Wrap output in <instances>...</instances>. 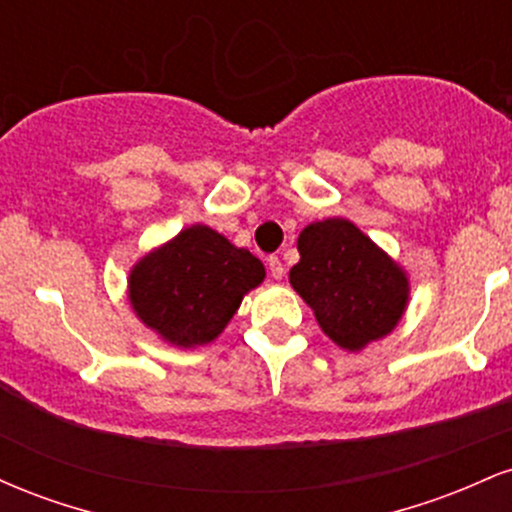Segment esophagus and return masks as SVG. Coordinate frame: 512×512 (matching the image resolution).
Instances as JSON below:
<instances>
[{
  "instance_id": "34e87169",
  "label": "esophagus",
  "mask_w": 512,
  "mask_h": 512,
  "mask_svg": "<svg viewBox=\"0 0 512 512\" xmlns=\"http://www.w3.org/2000/svg\"><path fill=\"white\" fill-rule=\"evenodd\" d=\"M267 264H269V274H272V279H281V276H284L286 269H284V262H281L279 257L272 255L267 260Z\"/></svg>"
}]
</instances>
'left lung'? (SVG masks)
Listing matches in <instances>:
<instances>
[{
  "mask_svg": "<svg viewBox=\"0 0 512 512\" xmlns=\"http://www.w3.org/2000/svg\"><path fill=\"white\" fill-rule=\"evenodd\" d=\"M298 252L289 281L332 342L358 351L395 330L407 305V276L354 223H310Z\"/></svg>",
  "mask_w": 512,
  "mask_h": 512,
  "instance_id": "8db88e82",
  "label": "left lung"
}]
</instances>
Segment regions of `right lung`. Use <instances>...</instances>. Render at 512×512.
Here are the masks:
<instances>
[{"label": "right lung", "mask_w": 512, "mask_h": 512, "mask_svg": "<svg viewBox=\"0 0 512 512\" xmlns=\"http://www.w3.org/2000/svg\"><path fill=\"white\" fill-rule=\"evenodd\" d=\"M262 279L255 255L207 226H192L132 269L129 301L166 342L197 346L219 337Z\"/></svg>", "instance_id": "right-lung-1"}]
</instances>
